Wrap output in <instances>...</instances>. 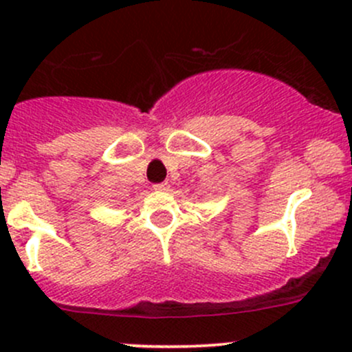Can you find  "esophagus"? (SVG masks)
Returning <instances> with one entry per match:
<instances>
[{
	"mask_svg": "<svg viewBox=\"0 0 352 352\" xmlns=\"http://www.w3.org/2000/svg\"><path fill=\"white\" fill-rule=\"evenodd\" d=\"M155 190H162V192H165V190L170 189V184L168 182H160V184H155L153 186Z\"/></svg>",
	"mask_w": 352,
	"mask_h": 352,
	"instance_id": "esophagus-1",
	"label": "esophagus"
}]
</instances>
